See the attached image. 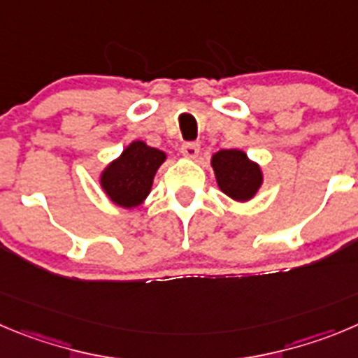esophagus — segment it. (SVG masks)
<instances>
[{"label":"esophagus","mask_w":358,"mask_h":358,"mask_svg":"<svg viewBox=\"0 0 358 358\" xmlns=\"http://www.w3.org/2000/svg\"><path fill=\"white\" fill-rule=\"evenodd\" d=\"M182 155L187 159H196L199 155V145L198 143H183L182 145Z\"/></svg>","instance_id":"esophagus-1"}]
</instances>
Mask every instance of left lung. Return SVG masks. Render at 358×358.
<instances>
[{
	"label": "left lung",
	"instance_id": "1",
	"mask_svg": "<svg viewBox=\"0 0 358 358\" xmlns=\"http://www.w3.org/2000/svg\"><path fill=\"white\" fill-rule=\"evenodd\" d=\"M212 168L219 189L235 201L252 199L263 183L259 166L249 160L242 150H220L213 153Z\"/></svg>",
	"mask_w": 358,
	"mask_h": 358
}]
</instances>
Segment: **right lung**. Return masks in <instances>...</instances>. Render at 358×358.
Returning <instances> with one entry per match:
<instances>
[{
	"instance_id": "1",
	"label": "right lung",
	"mask_w": 358,
	"mask_h": 358,
	"mask_svg": "<svg viewBox=\"0 0 358 358\" xmlns=\"http://www.w3.org/2000/svg\"><path fill=\"white\" fill-rule=\"evenodd\" d=\"M166 153L145 141H132L122 155L113 160L100 175V185L115 205L123 208L139 206L150 194L157 169Z\"/></svg>"
}]
</instances>
